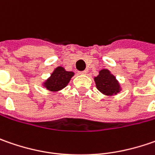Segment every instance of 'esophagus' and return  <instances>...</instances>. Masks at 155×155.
Segmentation results:
<instances>
[{
	"instance_id": "34e87169",
	"label": "esophagus",
	"mask_w": 155,
	"mask_h": 155,
	"mask_svg": "<svg viewBox=\"0 0 155 155\" xmlns=\"http://www.w3.org/2000/svg\"><path fill=\"white\" fill-rule=\"evenodd\" d=\"M87 73L86 71H79V74H82V75H85Z\"/></svg>"
}]
</instances>
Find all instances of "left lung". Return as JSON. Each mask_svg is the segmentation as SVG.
I'll list each match as a JSON object with an SVG mask.
<instances>
[{"label": "left lung", "mask_w": 155, "mask_h": 155, "mask_svg": "<svg viewBox=\"0 0 155 155\" xmlns=\"http://www.w3.org/2000/svg\"><path fill=\"white\" fill-rule=\"evenodd\" d=\"M94 80L97 90L107 96H112L121 91L115 76L111 74L109 70L104 69L100 71L99 75L94 78Z\"/></svg>", "instance_id": "left-lung-1"}]
</instances>
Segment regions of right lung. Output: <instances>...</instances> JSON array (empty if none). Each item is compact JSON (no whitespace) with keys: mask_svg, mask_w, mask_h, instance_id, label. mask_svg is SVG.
Here are the masks:
<instances>
[{"mask_svg":"<svg viewBox=\"0 0 155 155\" xmlns=\"http://www.w3.org/2000/svg\"><path fill=\"white\" fill-rule=\"evenodd\" d=\"M73 75L74 73L72 71H66L63 67L58 66L44 83V86L51 91H60L68 84Z\"/></svg>","mask_w":155,"mask_h":155,"instance_id":"right-lung-1","label":"right lung"}]
</instances>
